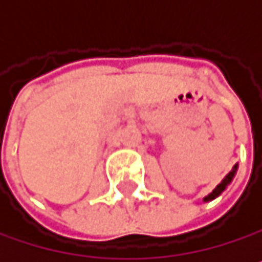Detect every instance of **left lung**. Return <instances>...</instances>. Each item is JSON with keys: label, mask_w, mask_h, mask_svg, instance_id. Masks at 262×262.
<instances>
[{"label": "left lung", "mask_w": 262, "mask_h": 262, "mask_svg": "<svg viewBox=\"0 0 262 262\" xmlns=\"http://www.w3.org/2000/svg\"><path fill=\"white\" fill-rule=\"evenodd\" d=\"M236 170H237V164H236V165L233 167V170H231V172H230V173H228V175H227V177H225L224 180H222V183H220V184H219V186H217V187H215V189H214V190H212V192H211V193L208 195V197H205V202L214 200L215 197H219V195H220L222 192L225 190V187H227V186H228V184L231 183V180H233V177H234V173H236Z\"/></svg>", "instance_id": "left-lung-1"}]
</instances>
